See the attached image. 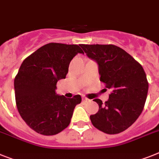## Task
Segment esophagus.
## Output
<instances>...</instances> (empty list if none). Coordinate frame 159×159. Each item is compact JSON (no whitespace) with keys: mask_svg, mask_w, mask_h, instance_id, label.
Listing matches in <instances>:
<instances>
[{"mask_svg":"<svg viewBox=\"0 0 159 159\" xmlns=\"http://www.w3.org/2000/svg\"><path fill=\"white\" fill-rule=\"evenodd\" d=\"M82 101L85 102H89V101H90V99L87 98H85V97H83V98H82Z\"/></svg>","mask_w":159,"mask_h":159,"instance_id":"esophagus-1","label":"esophagus"}]
</instances>
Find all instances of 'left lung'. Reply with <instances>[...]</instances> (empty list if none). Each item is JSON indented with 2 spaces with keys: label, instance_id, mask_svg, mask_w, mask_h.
Instances as JSON below:
<instances>
[{
  "label": "left lung",
  "instance_id": "obj_1",
  "mask_svg": "<svg viewBox=\"0 0 159 159\" xmlns=\"http://www.w3.org/2000/svg\"><path fill=\"white\" fill-rule=\"evenodd\" d=\"M98 64L100 81L111 90L105 103L94 99L99 109L90 116L96 129L107 134L125 131L143 111L149 84L143 68L125 50L112 44H80Z\"/></svg>",
  "mask_w": 159,
  "mask_h": 159
}]
</instances>
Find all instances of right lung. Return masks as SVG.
<instances>
[{
  "instance_id": "add662e5",
  "label": "right lung",
  "mask_w": 159,
  "mask_h": 159,
  "mask_svg": "<svg viewBox=\"0 0 159 159\" xmlns=\"http://www.w3.org/2000/svg\"><path fill=\"white\" fill-rule=\"evenodd\" d=\"M83 51L78 45L50 43L26 58L14 79L16 104L26 125L36 133L52 136L69 126L77 94L65 98L56 94L57 82L65 78L70 61Z\"/></svg>"
}]
</instances>
